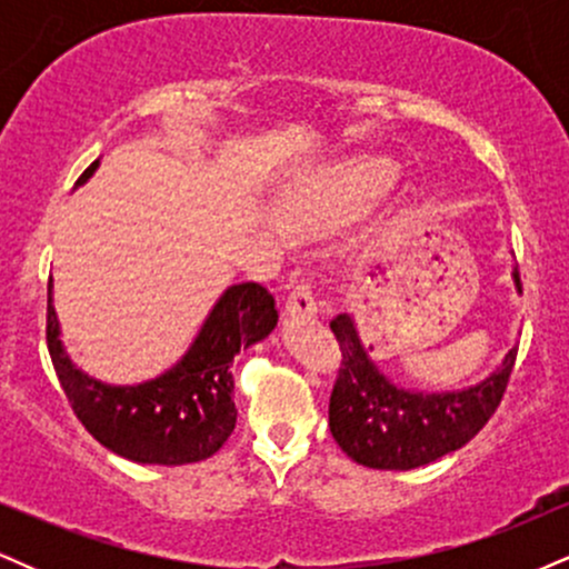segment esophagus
Returning a JSON list of instances; mask_svg holds the SVG:
<instances>
[{"label":"esophagus","mask_w":569,"mask_h":569,"mask_svg":"<svg viewBox=\"0 0 569 569\" xmlns=\"http://www.w3.org/2000/svg\"><path fill=\"white\" fill-rule=\"evenodd\" d=\"M316 312H318V302L316 297H312L310 286H297V289L291 291L289 302H286L283 316L297 318V316H316Z\"/></svg>","instance_id":"obj_1"}]
</instances>
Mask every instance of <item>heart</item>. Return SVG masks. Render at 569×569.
<instances>
[{"label":"heart","mask_w":569,"mask_h":569,"mask_svg":"<svg viewBox=\"0 0 569 569\" xmlns=\"http://www.w3.org/2000/svg\"><path fill=\"white\" fill-rule=\"evenodd\" d=\"M398 171L393 162L358 160L323 179L293 189L283 200V213L291 227L302 232H329L345 221L358 219L377 206L396 187Z\"/></svg>","instance_id":"1"}]
</instances>
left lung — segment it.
<instances>
[{
  "mask_svg": "<svg viewBox=\"0 0 569 569\" xmlns=\"http://www.w3.org/2000/svg\"><path fill=\"white\" fill-rule=\"evenodd\" d=\"M521 293L519 270L511 272ZM342 369L329 401V428L342 452L377 471H411L457 452L487 426L511 377L516 348L485 380L457 390H415L390 380L369 356L352 316L331 321Z\"/></svg>",
  "mask_w": 569,
  "mask_h": 569,
  "instance_id": "8db88e82",
  "label": "left lung"
}]
</instances>
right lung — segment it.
<instances>
[{
	"mask_svg": "<svg viewBox=\"0 0 569 569\" xmlns=\"http://www.w3.org/2000/svg\"><path fill=\"white\" fill-rule=\"evenodd\" d=\"M101 166L77 179L88 184ZM48 283V350L71 409L98 443L141 466H187L219 452L238 420L232 361L278 326L272 293L259 283H234L219 293L184 356L149 380L114 385L77 367L61 339Z\"/></svg>",
	"mask_w": 569,
	"mask_h": 569,
	"instance_id": "1",
	"label": "right lung"
}]
</instances>
